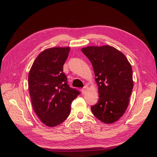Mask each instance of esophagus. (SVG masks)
I'll list each match as a JSON object with an SVG mask.
<instances>
[{
  "mask_svg": "<svg viewBox=\"0 0 157 157\" xmlns=\"http://www.w3.org/2000/svg\"><path fill=\"white\" fill-rule=\"evenodd\" d=\"M88 89H89V88H88V86H84L83 88L82 89V94H86V91H88Z\"/></svg>",
  "mask_w": 157,
  "mask_h": 157,
  "instance_id": "34e87169",
  "label": "esophagus"
}]
</instances>
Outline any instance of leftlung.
<instances>
[{
	"label": "left lung",
	"mask_w": 157,
	"mask_h": 157,
	"mask_svg": "<svg viewBox=\"0 0 157 157\" xmlns=\"http://www.w3.org/2000/svg\"><path fill=\"white\" fill-rule=\"evenodd\" d=\"M82 51L91 63L98 86L99 99L91 107L92 112L103 123H115L128 107L134 85L132 66L112 46H88Z\"/></svg>",
	"instance_id": "8db88e82"
}]
</instances>
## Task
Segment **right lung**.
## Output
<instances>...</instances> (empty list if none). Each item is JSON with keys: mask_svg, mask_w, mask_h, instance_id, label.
<instances>
[{"mask_svg": "<svg viewBox=\"0 0 157 157\" xmlns=\"http://www.w3.org/2000/svg\"><path fill=\"white\" fill-rule=\"evenodd\" d=\"M70 48L44 50L34 60L28 75V89L34 112L48 127L63 123L70 114L71 105L80 94L68 86L63 66Z\"/></svg>", "mask_w": 157, "mask_h": 157, "instance_id": "1", "label": "right lung"}]
</instances>
